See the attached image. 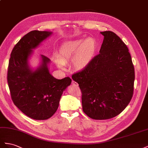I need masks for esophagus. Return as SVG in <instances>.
<instances>
[{
    "instance_id": "obj_1",
    "label": "esophagus",
    "mask_w": 148,
    "mask_h": 148,
    "mask_svg": "<svg viewBox=\"0 0 148 148\" xmlns=\"http://www.w3.org/2000/svg\"><path fill=\"white\" fill-rule=\"evenodd\" d=\"M72 84H73V85L75 87H77L79 86L78 83L76 82L75 81H72Z\"/></svg>"
}]
</instances>
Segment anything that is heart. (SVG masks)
<instances>
[{
  "label": "heart",
  "instance_id": "1",
  "mask_svg": "<svg viewBox=\"0 0 148 148\" xmlns=\"http://www.w3.org/2000/svg\"><path fill=\"white\" fill-rule=\"evenodd\" d=\"M97 49V41L93 38L78 39L66 42L60 50V64L62 67L74 58V64L77 68H83L90 60Z\"/></svg>",
  "mask_w": 148,
  "mask_h": 148
}]
</instances>
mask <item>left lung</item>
<instances>
[{
	"instance_id": "obj_1",
	"label": "left lung",
	"mask_w": 148,
	"mask_h": 148,
	"mask_svg": "<svg viewBox=\"0 0 148 148\" xmlns=\"http://www.w3.org/2000/svg\"><path fill=\"white\" fill-rule=\"evenodd\" d=\"M104 36L99 54L72 75L82 93L83 112L95 120L119 115L133 95L134 68L127 46L111 31Z\"/></svg>"
}]
</instances>
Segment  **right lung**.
<instances>
[{
    "label": "right lung",
    "mask_w": 148,
    "mask_h": 148,
    "mask_svg": "<svg viewBox=\"0 0 148 148\" xmlns=\"http://www.w3.org/2000/svg\"><path fill=\"white\" fill-rule=\"evenodd\" d=\"M51 32L33 30L23 36L12 51L8 62L7 82L14 105L25 115L43 120L57 111L64 91L71 83L69 77L57 79L49 73V59L42 55L43 63L37 70L29 68L27 60L32 49Z\"/></svg>",
    "instance_id": "add662e5"
}]
</instances>
